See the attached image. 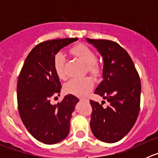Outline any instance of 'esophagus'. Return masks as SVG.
I'll list each match as a JSON object with an SVG mask.
<instances>
[{"label": "esophagus", "instance_id": "34e87169", "mask_svg": "<svg viewBox=\"0 0 158 158\" xmlns=\"http://www.w3.org/2000/svg\"><path fill=\"white\" fill-rule=\"evenodd\" d=\"M80 100H81V101H84V102L89 101V100H88V99H85V98H81Z\"/></svg>", "mask_w": 158, "mask_h": 158}]
</instances>
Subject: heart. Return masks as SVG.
<instances>
[{"mask_svg": "<svg viewBox=\"0 0 158 158\" xmlns=\"http://www.w3.org/2000/svg\"><path fill=\"white\" fill-rule=\"evenodd\" d=\"M71 53L80 58L86 65L87 71L93 75H97L100 71V67L96 62V56L91 48L84 44H78L71 48ZM65 57L62 52H58L54 57V69L59 78L65 77ZM93 83L89 77H74L65 83L64 89L67 93L77 96H85L93 88Z\"/></svg>", "mask_w": 158, "mask_h": 158, "instance_id": "1", "label": "heart"}]
</instances>
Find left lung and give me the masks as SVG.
<instances>
[{
  "label": "left lung",
  "mask_w": 158,
  "mask_h": 158,
  "mask_svg": "<svg viewBox=\"0 0 158 158\" xmlns=\"http://www.w3.org/2000/svg\"><path fill=\"white\" fill-rule=\"evenodd\" d=\"M87 41L104 60L103 81L95 93L109 103L104 107L90 100V127L96 139L113 143L126 136L136 122L140 110V78L128 53L118 43L107 40Z\"/></svg>",
  "instance_id": "obj_1"
}]
</instances>
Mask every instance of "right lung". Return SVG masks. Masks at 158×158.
Instances as JSON below:
<instances>
[{"mask_svg":"<svg viewBox=\"0 0 158 158\" xmlns=\"http://www.w3.org/2000/svg\"><path fill=\"white\" fill-rule=\"evenodd\" d=\"M77 38L48 40L38 44L29 53L17 82L19 116L29 133L45 144H55L69 133L70 118L79 100L66 95L57 104L51 100L61 92V82L54 69V57Z\"/></svg>","mask_w":158,"mask_h":158,"instance_id":"add662e5","label":"right lung"}]
</instances>
